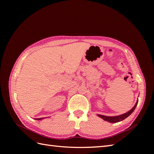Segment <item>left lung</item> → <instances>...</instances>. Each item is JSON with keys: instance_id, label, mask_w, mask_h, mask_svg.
<instances>
[{"instance_id": "left-lung-1", "label": "left lung", "mask_w": 154, "mask_h": 154, "mask_svg": "<svg viewBox=\"0 0 154 154\" xmlns=\"http://www.w3.org/2000/svg\"><path fill=\"white\" fill-rule=\"evenodd\" d=\"M138 100H137L136 103L135 104V105L134 106V107L131 110H130L129 111H128L127 112L122 114H120V115L119 116H104V115H101V114H97V116L101 118V119H103L104 120L107 121V122H110V123H116V122H120V121H122L123 120H124L128 116H129L130 114H131L133 112L134 110H135L136 107L137 106V104H138Z\"/></svg>"}]
</instances>
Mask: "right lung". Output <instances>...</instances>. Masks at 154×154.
<instances>
[{
  "instance_id": "right-lung-1",
  "label": "right lung",
  "mask_w": 154,
  "mask_h": 154,
  "mask_svg": "<svg viewBox=\"0 0 154 154\" xmlns=\"http://www.w3.org/2000/svg\"><path fill=\"white\" fill-rule=\"evenodd\" d=\"M45 118H47V117H45ZM45 118H40V119H35V120H43V119H44Z\"/></svg>"
}]
</instances>
